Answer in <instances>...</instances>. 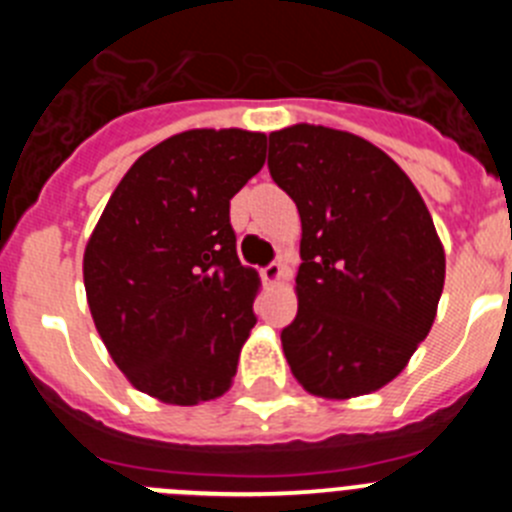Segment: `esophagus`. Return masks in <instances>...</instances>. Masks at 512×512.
<instances>
[{
    "instance_id": "esophagus-1",
    "label": "esophagus",
    "mask_w": 512,
    "mask_h": 512,
    "mask_svg": "<svg viewBox=\"0 0 512 512\" xmlns=\"http://www.w3.org/2000/svg\"><path fill=\"white\" fill-rule=\"evenodd\" d=\"M261 279H264V284H279V279H282V266L277 261L269 264L266 269H261Z\"/></svg>"
}]
</instances>
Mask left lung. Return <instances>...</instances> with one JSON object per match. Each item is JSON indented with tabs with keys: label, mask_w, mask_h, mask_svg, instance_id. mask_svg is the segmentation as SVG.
Listing matches in <instances>:
<instances>
[{
	"label": "left lung",
	"mask_w": 512,
	"mask_h": 512,
	"mask_svg": "<svg viewBox=\"0 0 512 512\" xmlns=\"http://www.w3.org/2000/svg\"><path fill=\"white\" fill-rule=\"evenodd\" d=\"M269 171L302 223L289 369L325 400L382 390L436 320L446 253L431 212L382 148L346 130H274Z\"/></svg>",
	"instance_id": "8db88e82"
}]
</instances>
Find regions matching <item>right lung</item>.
<instances>
[{
	"label": "right lung",
	"mask_w": 512,
	"mask_h": 512,
	"mask_svg": "<svg viewBox=\"0 0 512 512\" xmlns=\"http://www.w3.org/2000/svg\"><path fill=\"white\" fill-rule=\"evenodd\" d=\"M266 135H171L128 169L84 248L97 333L135 390L166 405L225 395L256 325L230 200L266 161Z\"/></svg>",
	"instance_id": "right-lung-1"
}]
</instances>
